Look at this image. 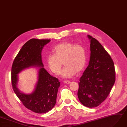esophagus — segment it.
<instances>
[{
    "label": "esophagus",
    "instance_id": "obj_1",
    "mask_svg": "<svg viewBox=\"0 0 127 127\" xmlns=\"http://www.w3.org/2000/svg\"><path fill=\"white\" fill-rule=\"evenodd\" d=\"M64 83L65 84H69L70 83V81H64Z\"/></svg>",
    "mask_w": 127,
    "mask_h": 127
}]
</instances>
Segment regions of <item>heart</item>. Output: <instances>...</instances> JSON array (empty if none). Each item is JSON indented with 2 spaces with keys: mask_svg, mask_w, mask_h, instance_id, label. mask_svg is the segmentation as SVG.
Masks as SVG:
<instances>
[{
  "mask_svg": "<svg viewBox=\"0 0 127 127\" xmlns=\"http://www.w3.org/2000/svg\"><path fill=\"white\" fill-rule=\"evenodd\" d=\"M53 54H49L46 57L49 69L54 74L60 73L63 62L64 67L61 71L64 78L73 77L76 72L84 69L87 61V52L82 44L64 42L52 48Z\"/></svg>",
  "mask_w": 127,
  "mask_h": 127,
  "instance_id": "obj_1",
  "label": "heart"
}]
</instances>
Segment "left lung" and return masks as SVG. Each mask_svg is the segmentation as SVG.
<instances>
[{"label": "left lung", "instance_id": "obj_1", "mask_svg": "<svg viewBox=\"0 0 127 127\" xmlns=\"http://www.w3.org/2000/svg\"><path fill=\"white\" fill-rule=\"evenodd\" d=\"M90 42L88 66L78 83L77 95L83 105L97 107L107 97L115 81L114 63L101 44L88 35Z\"/></svg>", "mask_w": 127, "mask_h": 127}]
</instances>
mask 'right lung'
<instances>
[{
    "instance_id": "obj_1",
    "label": "right lung",
    "mask_w": 127,
    "mask_h": 127,
    "mask_svg": "<svg viewBox=\"0 0 127 127\" xmlns=\"http://www.w3.org/2000/svg\"><path fill=\"white\" fill-rule=\"evenodd\" d=\"M50 39H31L26 42L15 57L12 67L13 90L26 108L37 113H45L52 109L56 103L60 82L44 68L42 51ZM39 67L38 80L30 94H25L17 88L18 74L30 67Z\"/></svg>"
}]
</instances>
